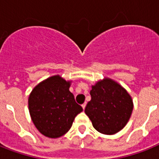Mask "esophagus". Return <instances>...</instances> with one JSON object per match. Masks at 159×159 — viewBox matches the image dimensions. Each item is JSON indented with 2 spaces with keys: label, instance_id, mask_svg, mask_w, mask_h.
Returning a JSON list of instances; mask_svg holds the SVG:
<instances>
[{
  "label": "esophagus",
  "instance_id": "esophagus-1",
  "mask_svg": "<svg viewBox=\"0 0 159 159\" xmlns=\"http://www.w3.org/2000/svg\"><path fill=\"white\" fill-rule=\"evenodd\" d=\"M86 103H84L83 104H82V109H85V108H86Z\"/></svg>",
  "mask_w": 159,
  "mask_h": 159
}]
</instances>
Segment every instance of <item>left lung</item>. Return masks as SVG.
Wrapping results in <instances>:
<instances>
[{"mask_svg":"<svg viewBox=\"0 0 159 159\" xmlns=\"http://www.w3.org/2000/svg\"><path fill=\"white\" fill-rule=\"evenodd\" d=\"M91 100L85 113L94 128L104 135H113L124 128L133 110V100L126 89L114 80L104 77L91 86Z\"/></svg>","mask_w":159,"mask_h":159,"instance_id":"1","label":"left lung"}]
</instances>
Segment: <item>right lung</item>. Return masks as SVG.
<instances>
[{
	"instance_id": "add662e5",
	"label": "right lung",
	"mask_w": 159,
	"mask_h": 159,
	"mask_svg": "<svg viewBox=\"0 0 159 159\" xmlns=\"http://www.w3.org/2000/svg\"><path fill=\"white\" fill-rule=\"evenodd\" d=\"M72 81L61 76L50 77L38 83L28 97L31 118L40 133L46 137H61L82 111L69 91Z\"/></svg>"
}]
</instances>
